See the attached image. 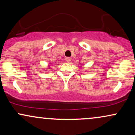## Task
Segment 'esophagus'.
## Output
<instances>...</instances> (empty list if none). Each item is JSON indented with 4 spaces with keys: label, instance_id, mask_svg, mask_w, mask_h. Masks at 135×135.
Listing matches in <instances>:
<instances>
[{
    "label": "esophagus",
    "instance_id": "1",
    "mask_svg": "<svg viewBox=\"0 0 135 135\" xmlns=\"http://www.w3.org/2000/svg\"><path fill=\"white\" fill-rule=\"evenodd\" d=\"M65 60H66V61L67 63H70L71 61V60H72V58H69V57H68V58H66V59H65Z\"/></svg>",
    "mask_w": 135,
    "mask_h": 135
}]
</instances>
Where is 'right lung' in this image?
<instances>
[{"label":"right lung","instance_id":"right-lung-1","mask_svg":"<svg viewBox=\"0 0 135 135\" xmlns=\"http://www.w3.org/2000/svg\"><path fill=\"white\" fill-rule=\"evenodd\" d=\"M48 66H49H49H49V65H48Z\"/></svg>","mask_w":135,"mask_h":135}]
</instances>
